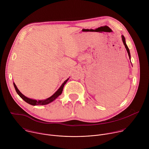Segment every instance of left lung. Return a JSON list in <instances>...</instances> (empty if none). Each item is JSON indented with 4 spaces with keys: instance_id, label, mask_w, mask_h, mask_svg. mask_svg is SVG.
Returning <instances> with one entry per match:
<instances>
[{
    "instance_id": "left-lung-1",
    "label": "left lung",
    "mask_w": 149,
    "mask_h": 149,
    "mask_svg": "<svg viewBox=\"0 0 149 149\" xmlns=\"http://www.w3.org/2000/svg\"><path fill=\"white\" fill-rule=\"evenodd\" d=\"M121 39H122V41H123V44H124V47H125V49H126V50H127V53H128V55H129V59H130H130H131V55H130V50H129L128 47H127V44H126L125 39V38H124V36L123 35H121ZM130 62H131V61H130Z\"/></svg>"
}]
</instances>
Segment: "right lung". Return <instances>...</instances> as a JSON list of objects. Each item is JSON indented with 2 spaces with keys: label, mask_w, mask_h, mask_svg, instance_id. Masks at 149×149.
Wrapping results in <instances>:
<instances>
[{
  "label": "right lung",
  "mask_w": 149,
  "mask_h": 149,
  "mask_svg": "<svg viewBox=\"0 0 149 149\" xmlns=\"http://www.w3.org/2000/svg\"><path fill=\"white\" fill-rule=\"evenodd\" d=\"M70 79V78H68V79H67L64 82H63L61 86H60V87L58 89V90L52 95H51L50 97L48 98H46L45 100H35V99H32V98H28L26 96H25L23 94H22L20 93V91L18 90L17 87H16V86L15 85V82H13V86H14V87L15 88V90L16 91V93H17V94L20 96V97L21 98H22L25 102H26L27 103L32 105H47V104H48L52 102H53L54 100H55L62 93V91H63V87H64L65 84L67 83V82L68 81V79Z\"/></svg>",
  "instance_id": "add662e5"
}]
</instances>
